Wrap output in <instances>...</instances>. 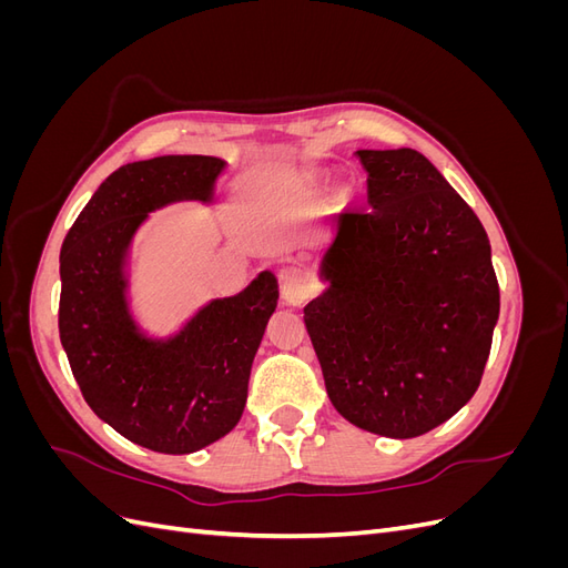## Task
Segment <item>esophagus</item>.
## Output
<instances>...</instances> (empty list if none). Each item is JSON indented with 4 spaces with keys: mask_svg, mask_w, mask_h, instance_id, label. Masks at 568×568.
I'll use <instances>...</instances> for the list:
<instances>
[{
    "mask_svg": "<svg viewBox=\"0 0 568 568\" xmlns=\"http://www.w3.org/2000/svg\"><path fill=\"white\" fill-rule=\"evenodd\" d=\"M280 284H282V298H284L286 305L301 307L313 294L311 282L305 280V274L298 267H291V265L282 267L280 270Z\"/></svg>",
    "mask_w": 568,
    "mask_h": 568,
    "instance_id": "obj_1",
    "label": "esophagus"
}]
</instances>
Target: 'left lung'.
<instances>
[{
    "instance_id": "left-lung-1",
    "label": "left lung",
    "mask_w": 568,
    "mask_h": 568,
    "mask_svg": "<svg viewBox=\"0 0 568 568\" xmlns=\"http://www.w3.org/2000/svg\"><path fill=\"white\" fill-rule=\"evenodd\" d=\"M367 205L334 220L303 320L341 417L415 438L471 400L500 317L490 242L415 149H359Z\"/></svg>"
}]
</instances>
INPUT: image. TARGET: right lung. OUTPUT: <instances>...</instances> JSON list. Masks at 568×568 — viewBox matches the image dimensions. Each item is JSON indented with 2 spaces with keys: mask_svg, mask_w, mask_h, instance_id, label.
I'll return each instance as SVG.
<instances>
[{
  "mask_svg": "<svg viewBox=\"0 0 568 568\" xmlns=\"http://www.w3.org/2000/svg\"><path fill=\"white\" fill-rule=\"evenodd\" d=\"M227 161L159 156L118 168L65 234L59 334L94 415L153 453L189 455L227 436L246 407L253 357L280 298L263 270L170 336L149 334L130 298L136 232L170 203L215 201Z\"/></svg>",
  "mask_w": 568,
  "mask_h": 568,
  "instance_id": "obj_1",
  "label": "right lung"
}]
</instances>
